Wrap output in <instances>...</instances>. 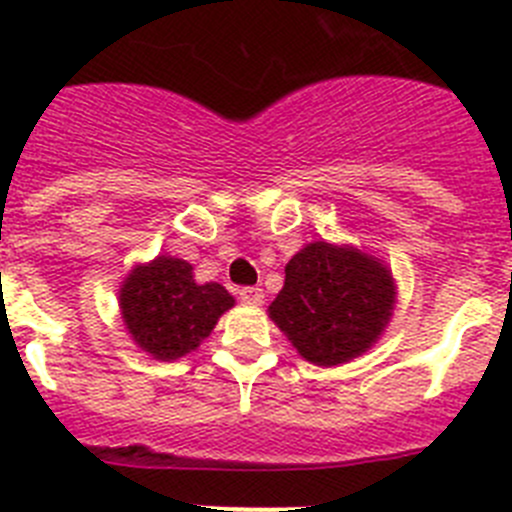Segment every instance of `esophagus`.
Returning a JSON list of instances; mask_svg holds the SVG:
<instances>
[{
	"label": "esophagus",
	"mask_w": 512,
	"mask_h": 512,
	"mask_svg": "<svg viewBox=\"0 0 512 512\" xmlns=\"http://www.w3.org/2000/svg\"><path fill=\"white\" fill-rule=\"evenodd\" d=\"M238 295H241V300L248 302V305H261V302H264V289L259 287H243L238 289Z\"/></svg>",
	"instance_id": "obj_1"
}]
</instances>
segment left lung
Returning <instances> with one entry per match:
<instances>
[{
  "label": "left lung",
  "mask_w": 512,
  "mask_h": 512,
  "mask_svg": "<svg viewBox=\"0 0 512 512\" xmlns=\"http://www.w3.org/2000/svg\"><path fill=\"white\" fill-rule=\"evenodd\" d=\"M284 274L269 315L312 364L364 354L390 320L395 287L372 256L318 241L292 256Z\"/></svg>",
  "instance_id": "left-lung-1"
}]
</instances>
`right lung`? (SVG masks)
<instances>
[{
    "label": "right lung",
    "instance_id": "add662e5",
    "mask_svg": "<svg viewBox=\"0 0 512 512\" xmlns=\"http://www.w3.org/2000/svg\"><path fill=\"white\" fill-rule=\"evenodd\" d=\"M120 307L133 341L156 359L171 361L210 336L233 297L215 282H194L187 261L158 256L125 279Z\"/></svg>",
    "mask_w": 512,
    "mask_h": 512
}]
</instances>
